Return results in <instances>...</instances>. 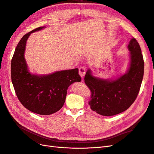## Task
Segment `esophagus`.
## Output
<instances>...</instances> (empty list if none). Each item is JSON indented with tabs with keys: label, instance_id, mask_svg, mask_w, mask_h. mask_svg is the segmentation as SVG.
<instances>
[{
	"label": "esophagus",
	"instance_id": "obj_1",
	"mask_svg": "<svg viewBox=\"0 0 154 154\" xmlns=\"http://www.w3.org/2000/svg\"><path fill=\"white\" fill-rule=\"evenodd\" d=\"M79 74H80V75L82 77V78L84 77L85 74V67H81L79 68Z\"/></svg>",
	"mask_w": 154,
	"mask_h": 154
}]
</instances>
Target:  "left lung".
<instances>
[{
    "label": "left lung",
    "mask_w": 154,
    "mask_h": 154,
    "mask_svg": "<svg viewBox=\"0 0 154 154\" xmlns=\"http://www.w3.org/2000/svg\"><path fill=\"white\" fill-rule=\"evenodd\" d=\"M128 48L130 66L125 75L113 81L96 78L88 70L85 83L91 92L88 105L101 116H110L127 110L137 98L144 74V60L137 41L132 38Z\"/></svg>",
    "instance_id": "8db88e82"
}]
</instances>
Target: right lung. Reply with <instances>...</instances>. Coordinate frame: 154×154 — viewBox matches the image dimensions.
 <instances>
[{
    "label": "right lung",
    "mask_w": 154,
    "mask_h": 154,
    "mask_svg": "<svg viewBox=\"0 0 154 154\" xmlns=\"http://www.w3.org/2000/svg\"><path fill=\"white\" fill-rule=\"evenodd\" d=\"M44 27L27 32L18 42L11 60V76L14 89L22 105L34 113L50 115L63 106L69 85L81 82L82 78L77 68L42 76L29 72L24 58L26 41L31 32Z\"/></svg>",
    "instance_id": "add662e5"
}]
</instances>
